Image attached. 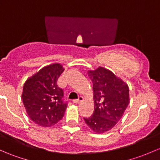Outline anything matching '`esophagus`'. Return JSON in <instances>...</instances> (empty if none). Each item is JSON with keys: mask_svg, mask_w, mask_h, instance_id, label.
Segmentation results:
<instances>
[{"mask_svg": "<svg viewBox=\"0 0 160 160\" xmlns=\"http://www.w3.org/2000/svg\"><path fill=\"white\" fill-rule=\"evenodd\" d=\"M83 97H79L78 99H77V100H73V102H74V103H80V102L83 101Z\"/></svg>", "mask_w": 160, "mask_h": 160, "instance_id": "34e87169", "label": "esophagus"}]
</instances>
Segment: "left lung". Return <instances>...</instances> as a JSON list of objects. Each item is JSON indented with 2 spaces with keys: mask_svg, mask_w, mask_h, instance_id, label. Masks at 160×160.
Returning <instances> with one entry per match:
<instances>
[{
  "mask_svg": "<svg viewBox=\"0 0 160 160\" xmlns=\"http://www.w3.org/2000/svg\"><path fill=\"white\" fill-rule=\"evenodd\" d=\"M93 83L94 111L86 124L97 133L110 130L119 122L129 102L127 83L103 67L88 71Z\"/></svg>",
  "mask_w": 160,
  "mask_h": 160,
  "instance_id": "1",
  "label": "left lung"
}]
</instances>
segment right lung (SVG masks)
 I'll return each instance as SVG.
<instances>
[{
  "label": "right lung",
  "mask_w": 160,
  "mask_h": 160,
  "mask_svg": "<svg viewBox=\"0 0 160 160\" xmlns=\"http://www.w3.org/2000/svg\"><path fill=\"white\" fill-rule=\"evenodd\" d=\"M59 63L43 67L23 85L22 100L33 122L40 127H52L63 118L67 102L58 80L63 72Z\"/></svg>",
  "instance_id": "right-lung-1"
}]
</instances>
